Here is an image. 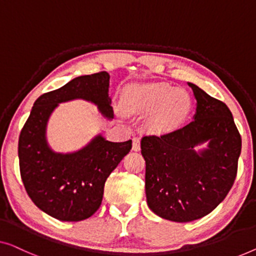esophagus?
Here are the masks:
<instances>
[{
  "instance_id": "esophagus-1",
  "label": "esophagus",
  "mask_w": 256,
  "mask_h": 256,
  "mask_svg": "<svg viewBox=\"0 0 256 256\" xmlns=\"http://www.w3.org/2000/svg\"><path fill=\"white\" fill-rule=\"evenodd\" d=\"M140 149V137H134L132 138V150L138 151Z\"/></svg>"
}]
</instances>
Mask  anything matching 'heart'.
<instances>
[{
    "instance_id": "heart-1",
    "label": "heart",
    "mask_w": 256,
    "mask_h": 256,
    "mask_svg": "<svg viewBox=\"0 0 256 256\" xmlns=\"http://www.w3.org/2000/svg\"><path fill=\"white\" fill-rule=\"evenodd\" d=\"M132 107L144 112L157 108L151 118V127L158 132L176 128L186 119L192 108V98L184 88H173L165 83L136 85L128 91Z\"/></svg>"
}]
</instances>
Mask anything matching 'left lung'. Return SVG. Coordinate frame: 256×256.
<instances>
[{
	"label": "left lung",
	"mask_w": 256,
	"mask_h": 256,
	"mask_svg": "<svg viewBox=\"0 0 256 256\" xmlns=\"http://www.w3.org/2000/svg\"><path fill=\"white\" fill-rule=\"evenodd\" d=\"M194 120L162 135L143 136L149 208L165 220L186 223L210 214L234 184L242 136L231 110L195 84ZM210 140L198 154L194 146Z\"/></svg>",
	"instance_id": "1"
}]
</instances>
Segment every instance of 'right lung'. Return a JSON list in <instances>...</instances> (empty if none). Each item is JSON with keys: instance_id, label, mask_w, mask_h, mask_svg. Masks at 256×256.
<instances>
[{"instance_id": "right-lung-1", "label": "right lung", "mask_w": 256, "mask_h": 256, "mask_svg": "<svg viewBox=\"0 0 256 256\" xmlns=\"http://www.w3.org/2000/svg\"><path fill=\"white\" fill-rule=\"evenodd\" d=\"M110 75L99 72L80 76L36 99L18 140L20 176L30 198L40 210L64 222L91 217L102 204L104 186L132 149V140L110 142L97 136L74 154H56L46 142V124L58 104L85 99L104 116L113 118L108 97Z\"/></svg>"}]
</instances>
